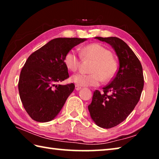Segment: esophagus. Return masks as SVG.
<instances>
[{
	"label": "esophagus",
	"mask_w": 159,
	"mask_h": 159,
	"mask_svg": "<svg viewBox=\"0 0 159 159\" xmlns=\"http://www.w3.org/2000/svg\"><path fill=\"white\" fill-rule=\"evenodd\" d=\"M75 89H76V90H79L81 89V87H80V86L76 85H75Z\"/></svg>",
	"instance_id": "esophagus-1"
}]
</instances>
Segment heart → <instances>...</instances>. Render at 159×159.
<instances>
[{
	"label": "heart",
	"mask_w": 159,
	"mask_h": 159,
	"mask_svg": "<svg viewBox=\"0 0 159 159\" xmlns=\"http://www.w3.org/2000/svg\"><path fill=\"white\" fill-rule=\"evenodd\" d=\"M81 54L85 58L95 61L91 68L93 74H75L71 77L72 83L79 86H98L102 79L105 81L114 79L117 72V65L109 50L100 44L92 43L83 48ZM64 61L70 71H76L80 64V55L76 50H70L64 56Z\"/></svg>",
	"instance_id": "1"
}]
</instances>
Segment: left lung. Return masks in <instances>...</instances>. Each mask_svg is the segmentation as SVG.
Returning <instances> with one entry per match:
<instances>
[{"instance_id":"1","label":"left lung","mask_w":159,"mask_h":159,"mask_svg":"<svg viewBox=\"0 0 159 159\" xmlns=\"http://www.w3.org/2000/svg\"><path fill=\"white\" fill-rule=\"evenodd\" d=\"M106 42L115 50L119 68L111 82L96 90L88 106L90 117L97 125L111 128L123 122L133 111L144 88V76L140 61L130 48L117 37H95ZM110 94H108V93Z\"/></svg>"}]
</instances>
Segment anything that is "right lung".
I'll list each match as a JSON object with an SVG mask.
<instances>
[{"mask_svg":"<svg viewBox=\"0 0 159 159\" xmlns=\"http://www.w3.org/2000/svg\"><path fill=\"white\" fill-rule=\"evenodd\" d=\"M78 38H57L29 56L21 69L18 89L22 104L32 119L53 120L75 88L74 83L57 85L69 78L64 64L66 53L86 41Z\"/></svg>","mask_w":159,"mask_h":159,"instance_id":"add662e5","label":"right lung"}]
</instances>
